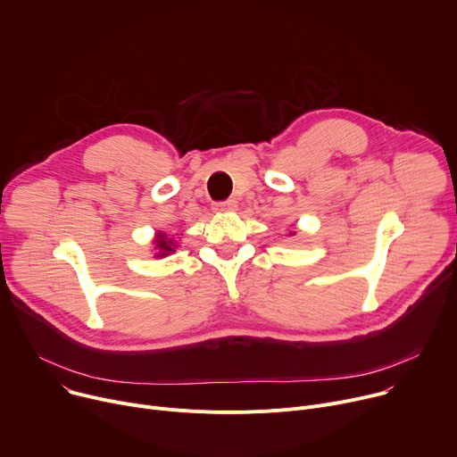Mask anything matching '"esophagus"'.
Wrapping results in <instances>:
<instances>
[{
  "label": "esophagus",
  "instance_id": "esophagus-1",
  "mask_svg": "<svg viewBox=\"0 0 457 457\" xmlns=\"http://www.w3.org/2000/svg\"><path fill=\"white\" fill-rule=\"evenodd\" d=\"M217 211H235L237 209V202L235 200H226V202H217L215 204Z\"/></svg>",
  "mask_w": 457,
  "mask_h": 457
}]
</instances>
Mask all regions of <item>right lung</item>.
<instances>
[{
	"mask_svg": "<svg viewBox=\"0 0 457 457\" xmlns=\"http://www.w3.org/2000/svg\"><path fill=\"white\" fill-rule=\"evenodd\" d=\"M156 248L162 252V253H156L158 257H163L170 252H174L172 248V240H167V237L163 233H158V238H156Z\"/></svg>",
	"mask_w": 457,
	"mask_h": 457,
	"instance_id": "add662e5",
	"label": "right lung"
}]
</instances>
